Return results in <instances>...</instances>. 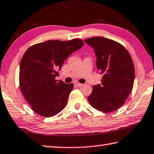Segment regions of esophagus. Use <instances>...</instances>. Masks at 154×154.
<instances>
[{
    "label": "esophagus",
    "mask_w": 154,
    "mask_h": 154,
    "mask_svg": "<svg viewBox=\"0 0 154 154\" xmlns=\"http://www.w3.org/2000/svg\"><path fill=\"white\" fill-rule=\"evenodd\" d=\"M74 84H75V85L77 86V87H81V86L83 85L82 83H80L79 82H77H77H75Z\"/></svg>",
    "instance_id": "obj_1"
}]
</instances>
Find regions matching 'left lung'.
<instances>
[{
	"instance_id": "left-lung-1",
	"label": "left lung",
	"mask_w": 154,
	"mask_h": 154,
	"mask_svg": "<svg viewBox=\"0 0 154 154\" xmlns=\"http://www.w3.org/2000/svg\"><path fill=\"white\" fill-rule=\"evenodd\" d=\"M94 49L97 68L103 75L101 84L94 85L88 97L93 107L109 113L125 103L133 89L135 69L131 55L117 42L102 37L85 40Z\"/></svg>"
}]
</instances>
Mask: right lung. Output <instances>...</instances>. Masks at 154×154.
Segmentation results:
<instances>
[{"label":"right lung","instance_id":"obj_1","mask_svg":"<svg viewBox=\"0 0 154 154\" xmlns=\"http://www.w3.org/2000/svg\"><path fill=\"white\" fill-rule=\"evenodd\" d=\"M83 45L79 38L49 40L32 45L24 53L20 63L19 85L36 113L50 117L65 107L73 84L57 81L55 77L65 60Z\"/></svg>","mask_w":154,"mask_h":154}]
</instances>
